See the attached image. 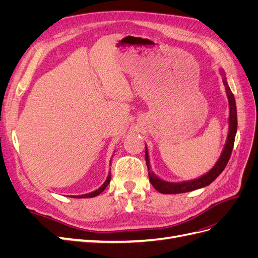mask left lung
I'll use <instances>...</instances> for the list:
<instances>
[{"label": "left lung", "instance_id": "obj_1", "mask_svg": "<svg viewBox=\"0 0 258 258\" xmlns=\"http://www.w3.org/2000/svg\"><path fill=\"white\" fill-rule=\"evenodd\" d=\"M221 74H222V79L223 83L226 89V95H227L228 98V103H229V127H228V136L227 139H226V143L223 148V152L220 156V158L216 161L213 168L211 169L209 172L206 174L201 175L197 178L189 179V181H183V182H168L165 181V179H161L156 175L152 169H151V162H150V157H148V151L147 147L145 145V160H146V165L148 169V177H150V182L152 185L161 194H182V192H187V191H192L199 188H202V187H206L212 183L214 179L220 175L223 170L225 169L226 165L230 158V155L233 148V143H235V138L237 134V107H236V100L235 97H233L232 92L229 88L227 79H226L225 73L223 70L221 69Z\"/></svg>", "mask_w": 258, "mask_h": 258}]
</instances>
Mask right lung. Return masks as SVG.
<instances>
[{"instance_id":"right-lung-1","label":"right lung","mask_w":258,"mask_h":258,"mask_svg":"<svg viewBox=\"0 0 258 258\" xmlns=\"http://www.w3.org/2000/svg\"><path fill=\"white\" fill-rule=\"evenodd\" d=\"M112 160V159H111ZM111 165V163H110ZM110 181H111V171L110 172H108V174H107V177H106V179H105V182L101 185L98 189H96V190H93V191H91V192H89V194H85V195H80V196H71V197H74V198H92V197H96V196H98V195H100L101 192H102L105 188H106V186L110 184Z\"/></svg>"}]
</instances>
